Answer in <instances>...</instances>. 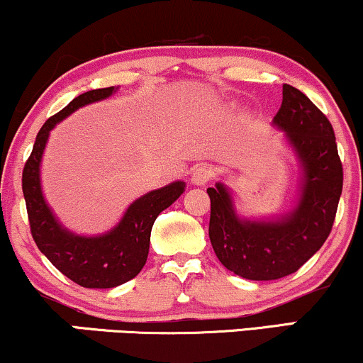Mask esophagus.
Here are the masks:
<instances>
[{
  "mask_svg": "<svg viewBox=\"0 0 363 363\" xmlns=\"http://www.w3.org/2000/svg\"><path fill=\"white\" fill-rule=\"evenodd\" d=\"M211 176H213L211 167H208V165H199V167H196L193 170V174H191V182H193L194 186H205L211 179Z\"/></svg>",
  "mask_w": 363,
  "mask_h": 363,
  "instance_id": "obj_1",
  "label": "esophagus"
}]
</instances>
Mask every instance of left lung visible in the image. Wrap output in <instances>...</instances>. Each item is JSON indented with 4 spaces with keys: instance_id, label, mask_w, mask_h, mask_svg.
<instances>
[{
    "instance_id": "1",
    "label": "left lung",
    "mask_w": 363,
    "mask_h": 363,
    "mask_svg": "<svg viewBox=\"0 0 363 363\" xmlns=\"http://www.w3.org/2000/svg\"><path fill=\"white\" fill-rule=\"evenodd\" d=\"M298 165L294 206L278 216L245 218L222 181L206 193L211 201L210 240L220 262L245 280H278L297 272L328 239L343 189V167L326 116L295 86L283 85L273 118Z\"/></svg>"
}]
</instances>
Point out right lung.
<instances>
[{
  "label": "right lung",
  "instance_id": "1",
  "mask_svg": "<svg viewBox=\"0 0 363 363\" xmlns=\"http://www.w3.org/2000/svg\"><path fill=\"white\" fill-rule=\"evenodd\" d=\"M116 91L118 86L85 91L45 121L37 133L22 176L25 205L37 247L65 277L85 289H114L135 278L147 262L153 222L186 189L184 181H174L140 196L126 208L119 222L104 234H77L57 220L45 201L40 182V167L49 135L56 124L74 111L109 99Z\"/></svg>",
  "mask_w": 363,
  "mask_h": 363
}]
</instances>
